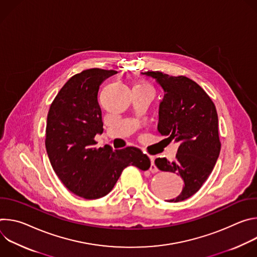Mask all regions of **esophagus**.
Here are the masks:
<instances>
[{
	"mask_svg": "<svg viewBox=\"0 0 257 257\" xmlns=\"http://www.w3.org/2000/svg\"><path fill=\"white\" fill-rule=\"evenodd\" d=\"M150 158H151V168H150V171H151L152 173H157L159 170H158V168H157L156 165H155L154 157H150Z\"/></svg>",
	"mask_w": 257,
	"mask_h": 257,
	"instance_id": "esophagus-1",
	"label": "esophagus"
}]
</instances>
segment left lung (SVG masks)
Masks as SVG:
<instances>
[{
  "label": "left lung",
  "instance_id": "obj_1",
  "mask_svg": "<svg viewBox=\"0 0 257 257\" xmlns=\"http://www.w3.org/2000/svg\"><path fill=\"white\" fill-rule=\"evenodd\" d=\"M154 78L165 91L159 108L158 131L179 144L176 160L155 161L159 170L172 172L184 181L182 192L170 202L195 194L216 163L221 142L215 105L206 92L185 76H170L160 71L141 73Z\"/></svg>",
  "mask_w": 257,
  "mask_h": 257
}]
</instances>
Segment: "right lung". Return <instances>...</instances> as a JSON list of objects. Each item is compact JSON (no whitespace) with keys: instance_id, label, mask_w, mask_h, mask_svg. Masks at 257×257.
<instances>
[{"instance_id":"1","label":"right lung","mask_w":257,"mask_h":257,"mask_svg":"<svg viewBox=\"0 0 257 257\" xmlns=\"http://www.w3.org/2000/svg\"><path fill=\"white\" fill-rule=\"evenodd\" d=\"M117 71L98 68L72 76L51 104L47 120L46 149L51 165L63 184L85 199L103 197L114 188L123 170L132 165L149 170L151 161L139 149H96L101 134V111L97 102L100 84Z\"/></svg>"}]
</instances>
